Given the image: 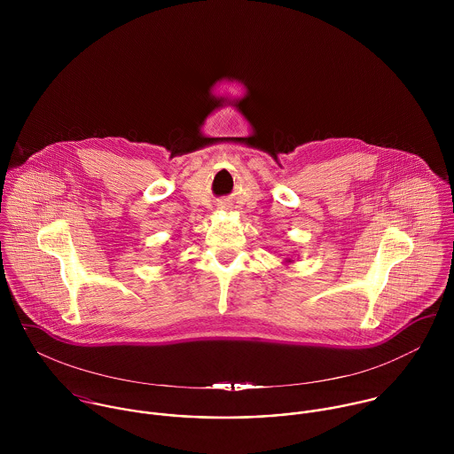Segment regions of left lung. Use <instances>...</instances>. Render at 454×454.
<instances>
[{
	"label": "left lung",
	"mask_w": 454,
	"mask_h": 454,
	"mask_svg": "<svg viewBox=\"0 0 454 454\" xmlns=\"http://www.w3.org/2000/svg\"><path fill=\"white\" fill-rule=\"evenodd\" d=\"M288 262H292V260H288Z\"/></svg>",
	"instance_id": "obj_1"
}]
</instances>
